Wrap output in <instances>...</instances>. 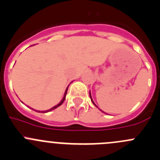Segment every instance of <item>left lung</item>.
<instances>
[{"instance_id":"obj_1","label":"left lung","mask_w":160,"mask_h":160,"mask_svg":"<svg viewBox=\"0 0 160 160\" xmlns=\"http://www.w3.org/2000/svg\"><path fill=\"white\" fill-rule=\"evenodd\" d=\"M90 98H91V101H92L93 104H94V105H95V106H97V105H95V104H94V101H93V100H92V98H91V92H90ZM97 107H98V106H97ZM101 111H102V110H101ZM102 112H103V111H102Z\"/></svg>"}]
</instances>
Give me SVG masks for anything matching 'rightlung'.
<instances>
[{"instance_id":"1","label":"right lung","mask_w":160,"mask_h":160,"mask_svg":"<svg viewBox=\"0 0 160 160\" xmlns=\"http://www.w3.org/2000/svg\"><path fill=\"white\" fill-rule=\"evenodd\" d=\"M68 88H69V87H68ZM68 88H66V91H65V94H64V97H63V98L62 99V101L61 102H60V103H58V105H55V106H54V107H52V108H50V109L49 110H46V111H41V112H49V111H52V110H53V109H55V108H58V106H60V105H62V104L63 103V102H64L65 101V99H66V94H67V91H68ZM39 112H41V111H38Z\"/></svg>"}]
</instances>
